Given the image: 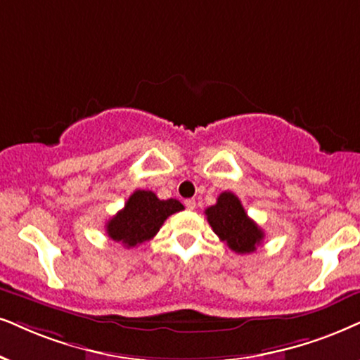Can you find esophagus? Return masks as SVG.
I'll use <instances>...</instances> for the list:
<instances>
[{
	"mask_svg": "<svg viewBox=\"0 0 360 360\" xmlns=\"http://www.w3.org/2000/svg\"><path fill=\"white\" fill-rule=\"evenodd\" d=\"M184 206L189 209V211H193V209H195V201L194 199H186L184 201Z\"/></svg>",
	"mask_w": 360,
	"mask_h": 360,
	"instance_id": "esophagus-1",
	"label": "esophagus"
}]
</instances>
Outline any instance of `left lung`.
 Wrapping results in <instances>:
<instances>
[{"instance_id": "1", "label": "left lung", "mask_w": 360, "mask_h": 360, "mask_svg": "<svg viewBox=\"0 0 360 360\" xmlns=\"http://www.w3.org/2000/svg\"><path fill=\"white\" fill-rule=\"evenodd\" d=\"M204 212L214 233L234 252H254L262 243L264 231L248 216L236 194L227 191L219 194L217 202Z\"/></svg>"}]
</instances>
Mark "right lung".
<instances>
[{"instance_id": "1", "label": "right lung", "mask_w": 360, "mask_h": 360, "mask_svg": "<svg viewBox=\"0 0 360 360\" xmlns=\"http://www.w3.org/2000/svg\"><path fill=\"white\" fill-rule=\"evenodd\" d=\"M177 199H159L153 191L138 189L129 195L124 207L106 224V233L127 249L153 239L171 214L183 211Z\"/></svg>"}]
</instances>
